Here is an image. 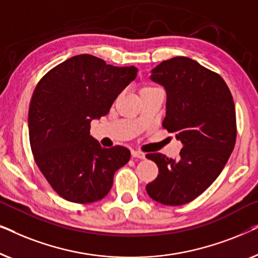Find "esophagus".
<instances>
[{"instance_id": "34e87169", "label": "esophagus", "mask_w": 258, "mask_h": 258, "mask_svg": "<svg viewBox=\"0 0 258 258\" xmlns=\"http://www.w3.org/2000/svg\"><path fill=\"white\" fill-rule=\"evenodd\" d=\"M132 156L135 158H140V160H144V158H146V154L142 153V151H139V150H133Z\"/></svg>"}]
</instances>
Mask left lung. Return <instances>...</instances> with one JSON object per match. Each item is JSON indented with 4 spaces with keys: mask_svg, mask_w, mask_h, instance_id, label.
<instances>
[{
    "mask_svg": "<svg viewBox=\"0 0 258 258\" xmlns=\"http://www.w3.org/2000/svg\"><path fill=\"white\" fill-rule=\"evenodd\" d=\"M150 79L167 91L162 125L183 144L177 160L147 154L158 167L148 195L165 206L191 202L218 177L234 150L236 112L231 93L218 74L184 56L167 59Z\"/></svg>",
    "mask_w": 258,
    "mask_h": 258,
    "instance_id": "obj_1",
    "label": "left lung"
}]
</instances>
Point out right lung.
Instances as JSON below:
<instances>
[{
	"mask_svg": "<svg viewBox=\"0 0 258 258\" xmlns=\"http://www.w3.org/2000/svg\"><path fill=\"white\" fill-rule=\"evenodd\" d=\"M136 75L134 66L114 67L82 54L59 63L37 83L28 114L31 151L64 200L81 204L102 200L116 170L129 162V149L102 148L89 130Z\"/></svg>",
	"mask_w": 258,
	"mask_h": 258,
	"instance_id": "obj_1",
	"label": "right lung"
}]
</instances>
